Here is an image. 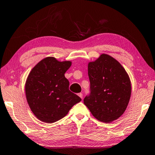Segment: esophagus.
<instances>
[{
  "instance_id": "34e87169",
  "label": "esophagus",
  "mask_w": 155,
  "mask_h": 155,
  "mask_svg": "<svg viewBox=\"0 0 155 155\" xmlns=\"http://www.w3.org/2000/svg\"><path fill=\"white\" fill-rule=\"evenodd\" d=\"M78 96H79V97H81V98H82V99L83 95H82V93H79V94H78Z\"/></svg>"
}]
</instances>
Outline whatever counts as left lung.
Listing matches in <instances>:
<instances>
[{
    "instance_id": "obj_1",
    "label": "left lung",
    "mask_w": 155,
    "mask_h": 155,
    "mask_svg": "<svg viewBox=\"0 0 155 155\" xmlns=\"http://www.w3.org/2000/svg\"><path fill=\"white\" fill-rule=\"evenodd\" d=\"M91 94L84 103L97 120L111 123L123 115L129 103L132 85L124 67L107 54L88 64Z\"/></svg>"
}]
</instances>
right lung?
<instances>
[{
	"instance_id": "1",
	"label": "right lung",
	"mask_w": 155,
	"mask_h": 155,
	"mask_svg": "<svg viewBox=\"0 0 155 155\" xmlns=\"http://www.w3.org/2000/svg\"><path fill=\"white\" fill-rule=\"evenodd\" d=\"M71 64V61H61L47 57L28 75L25 84L26 99L31 111L42 122H56L81 101L68 89L69 82L64 76Z\"/></svg>"
}]
</instances>
